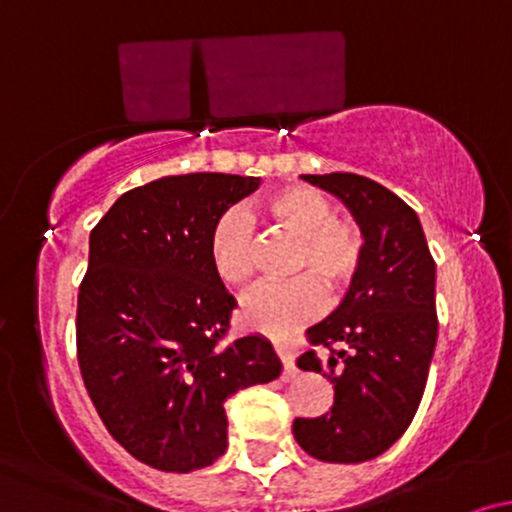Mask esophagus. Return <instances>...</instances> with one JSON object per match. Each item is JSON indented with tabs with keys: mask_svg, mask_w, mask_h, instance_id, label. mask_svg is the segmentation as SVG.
<instances>
[{
	"mask_svg": "<svg viewBox=\"0 0 512 512\" xmlns=\"http://www.w3.org/2000/svg\"><path fill=\"white\" fill-rule=\"evenodd\" d=\"M276 354H279L281 363H284V373H281V378L291 380L293 375H296V363H293V354L289 349H284V346H276Z\"/></svg>",
	"mask_w": 512,
	"mask_h": 512,
	"instance_id": "34e87169",
	"label": "esophagus"
}]
</instances>
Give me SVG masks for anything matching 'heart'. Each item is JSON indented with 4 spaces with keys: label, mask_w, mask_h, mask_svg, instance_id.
<instances>
[{
    "label": "heart",
    "mask_w": 512,
    "mask_h": 512,
    "mask_svg": "<svg viewBox=\"0 0 512 512\" xmlns=\"http://www.w3.org/2000/svg\"><path fill=\"white\" fill-rule=\"evenodd\" d=\"M260 214L293 236L291 274L284 284L264 286L245 298L240 325L272 339L291 337L298 327L322 313L327 284L342 291L363 267V236L354 221L332 214V202L320 192L291 185L274 192ZM209 262L221 284L243 289L255 276V233L243 209H228L209 233Z\"/></svg>",
    "instance_id": "heart-1"
}]
</instances>
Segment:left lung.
Masks as SVG:
<instances>
[{
  "label": "left lung",
  "instance_id": "obj_1",
  "mask_svg": "<svg viewBox=\"0 0 512 512\" xmlns=\"http://www.w3.org/2000/svg\"><path fill=\"white\" fill-rule=\"evenodd\" d=\"M351 211L363 236V267L330 317L308 327L298 368L334 385L317 419L293 421V436L322 462H366L407 431L438 337L436 262L419 216L380 182L354 173L303 175Z\"/></svg>",
  "mask_w": 512,
  "mask_h": 512
}]
</instances>
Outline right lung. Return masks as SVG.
Here are the masks:
<instances>
[{"mask_svg": "<svg viewBox=\"0 0 512 512\" xmlns=\"http://www.w3.org/2000/svg\"><path fill=\"white\" fill-rule=\"evenodd\" d=\"M260 178L168 175L122 195L88 238L76 354L108 433L161 472H195L226 452L223 402L279 378L260 334L219 346L236 298L209 262V233Z\"/></svg>", "mask_w": 512, "mask_h": 512, "instance_id": "right-lung-1", "label": "right lung"}]
</instances>
